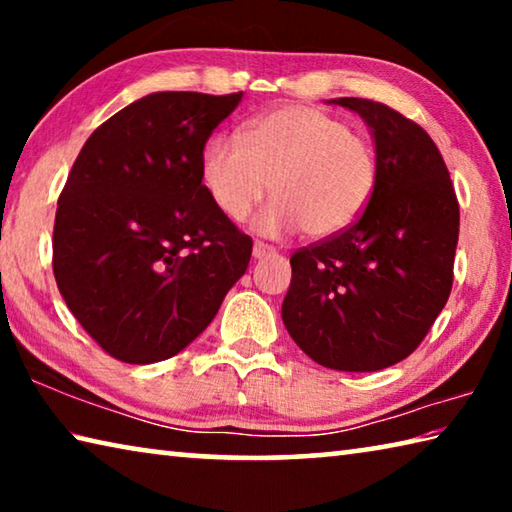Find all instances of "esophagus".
Wrapping results in <instances>:
<instances>
[{
  "label": "esophagus",
  "instance_id": "34e87169",
  "mask_svg": "<svg viewBox=\"0 0 512 512\" xmlns=\"http://www.w3.org/2000/svg\"><path fill=\"white\" fill-rule=\"evenodd\" d=\"M273 253H275V250L271 246H264V244H259V241H255V246H253V257L255 259H264L268 255H273Z\"/></svg>",
  "mask_w": 512,
  "mask_h": 512
}]
</instances>
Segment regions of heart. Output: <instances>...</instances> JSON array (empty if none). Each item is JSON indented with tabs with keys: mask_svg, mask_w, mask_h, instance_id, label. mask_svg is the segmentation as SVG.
<instances>
[{
	"mask_svg": "<svg viewBox=\"0 0 512 512\" xmlns=\"http://www.w3.org/2000/svg\"><path fill=\"white\" fill-rule=\"evenodd\" d=\"M201 180L225 219L241 223L264 201L259 235H341L357 223L377 185L372 144L343 119L311 106H280L248 119L239 142L214 135L201 151Z\"/></svg>",
	"mask_w": 512,
	"mask_h": 512,
	"instance_id": "obj_1",
	"label": "heart"
}]
</instances>
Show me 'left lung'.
<instances>
[{
  "mask_svg": "<svg viewBox=\"0 0 512 512\" xmlns=\"http://www.w3.org/2000/svg\"><path fill=\"white\" fill-rule=\"evenodd\" d=\"M366 121L377 185L359 221L291 257L282 320L316 363L375 372L418 348L452 291L458 201L443 155L384 103L332 99Z\"/></svg>",
  "mask_w": 512,
  "mask_h": 512,
  "instance_id": "1",
  "label": "left lung"
}]
</instances>
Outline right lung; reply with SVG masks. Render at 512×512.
Masks as SVG:
<instances>
[{
  "label": "right lung",
  "mask_w": 512,
  "mask_h": 512,
  "mask_svg": "<svg viewBox=\"0 0 512 512\" xmlns=\"http://www.w3.org/2000/svg\"><path fill=\"white\" fill-rule=\"evenodd\" d=\"M241 97L146 94L103 121L69 171L54 275L110 357L155 363L185 350L246 273L253 241L201 180L203 146Z\"/></svg>",
  "instance_id": "add662e5"
}]
</instances>
